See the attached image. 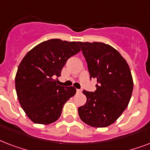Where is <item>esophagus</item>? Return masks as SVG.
Wrapping results in <instances>:
<instances>
[{"instance_id": "obj_1", "label": "esophagus", "mask_w": 150, "mask_h": 150, "mask_svg": "<svg viewBox=\"0 0 150 150\" xmlns=\"http://www.w3.org/2000/svg\"><path fill=\"white\" fill-rule=\"evenodd\" d=\"M76 91H77V93H82V89H76Z\"/></svg>"}]
</instances>
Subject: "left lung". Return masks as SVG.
<instances>
[{
	"label": "left lung",
	"instance_id": "left-lung-1",
	"mask_svg": "<svg viewBox=\"0 0 150 150\" xmlns=\"http://www.w3.org/2000/svg\"><path fill=\"white\" fill-rule=\"evenodd\" d=\"M96 90H83L86 104L78 108L80 119L88 125L104 128L113 124L128 107L133 80L128 63L111 46L99 42H79Z\"/></svg>",
	"mask_w": 150,
	"mask_h": 150
}]
</instances>
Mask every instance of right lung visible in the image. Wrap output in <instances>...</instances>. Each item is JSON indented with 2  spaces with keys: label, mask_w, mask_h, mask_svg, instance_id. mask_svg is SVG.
<instances>
[{
  "label": "right lung",
  "mask_w": 150,
  "mask_h": 150,
  "mask_svg": "<svg viewBox=\"0 0 150 150\" xmlns=\"http://www.w3.org/2000/svg\"><path fill=\"white\" fill-rule=\"evenodd\" d=\"M76 42L52 39L40 43L23 57L15 76L22 109L34 123L48 125L60 117L64 105L76 93L57 84L68 59L80 51Z\"/></svg>",
  "instance_id": "1"
}]
</instances>
